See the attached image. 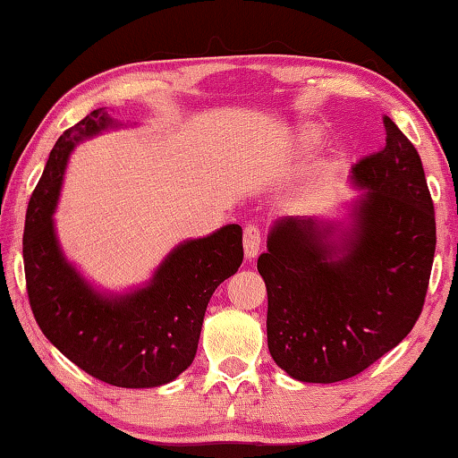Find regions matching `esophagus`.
<instances>
[{"label": "esophagus", "instance_id": "34e87169", "mask_svg": "<svg viewBox=\"0 0 458 458\" xmlns=\"http://www.w3.org/2000/svg\"><path fill=\"white\" fill-rule=\"evenodd\" d=\"M260 242H262V234L260 228L257 224H248L244 228V254L246 259H254L260 250Z\"/></svg>", "mask_w": 458, "mask_h": 458}]
</instances>
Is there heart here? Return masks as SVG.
I'll return each instance as SVG.
<instances>
[{"label":"heart","instance_id":"obj_1","mask_svg":"<svg viewBox=\"0 0 458 458\" xmlns=\"http://www.w3.org/2000/svg\"><path fill=\"white\" fill-rule=\"evenodd\" d=\"M297 145L303 153H313L321 147V133L313 127H305L299 131Z\"/></svg>","mask_w":458,"mask_h":458}]
</instances>
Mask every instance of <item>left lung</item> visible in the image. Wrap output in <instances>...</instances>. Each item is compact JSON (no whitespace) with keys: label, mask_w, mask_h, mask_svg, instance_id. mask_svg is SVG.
<instances>
[{"label":"left lung","mask_w":458,"mask_h":458,"mask_svg":"<svg viewBox=\"0 0 458 458\" xmlns=\"http://www.w3.org/2000/svg\"><path fill=\"white\" fill-rule=\"evenodd\" d=\"M386 145L352 167L366 188L353 228L278 220L259 259L268 294V352L299 382L353 377L394 350L422 313L437 248L434 204L420 155L390 117Z\"/></svg>","instance_id":"1"}]
</instances>
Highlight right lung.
Instances as JSON below:
<instances>
[{"label": "right lung", "mask_w": 458, "mask_h": 458, "mask_svg": "<svg viewBox=\"0 0 458 458\" xmlns=\"http://www.w3.org/2000/svg\"><path fill=\"white\" fill-rule=\"evenodd\" d=\"M111 125L97 108L50 151L26 212V291L44 335L89 376L117 387H155L196 358L210 297L242 265V228L228 224L180 244L149 284L125 297H103L89 286L62 257L52 214L72 147Z\"/></svg>", "instance_id": "obj_1"}]
</instances>
